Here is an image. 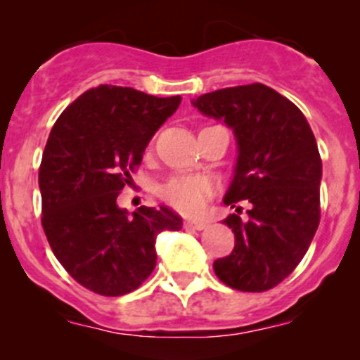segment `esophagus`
Returning <instances> with one entry per match:
<instances>
[{
  "label": "esophagus",
  "mask_w": 360,
  "mask_h": 360,
  "mask_svg": "<svg viewBox=\"0 0 360 360\" xmlns=\"http://www.w3.org/2000/svg\"><path fill=\"white\" fill-rule=\"evenodd\" d=\"M186 224L188 228H193V230H205L207 226H209V223L207 221H197V219H186Z\"/></svg>",
  "instance_id": "34e87169"
}]
</instances>
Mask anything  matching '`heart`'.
I'll use <instances>...</instances> for the list:
<instances>
[{
  "label": "heart",
  "instance_id": "b5f03b06",
  "mask_svg": "<svg viewBox=\"0 0 360 360\" xmlns=\"http://www.w3.org/2000/svg\"><path fill=\"white\" fill-rule=\"evenodd\" d=\"M212 193V183L202 176H177L163 188V198L179 212L197 216L203 212Z\"/></svg>",
  "mask_w": 360,
  "mask_h": 360
}]
</instances>
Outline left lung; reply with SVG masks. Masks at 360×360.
<instances>
[{"instance_id":"1","label":"left lung","mask_w":360,"mask_h":360,"mask_svg":"<svg viewBox=\"0 0 360 360\" xmlns=\"http://www.w3.org/2000/svg\"><path fill=\"white\" fill-rule=\"evenodd\" d=\"M191 104L233 130L238 157L223 202L250 203L245 219L237 207L223 221L235 248L214 261V271L238 291H268L300 264L321 221L317 141L300 108L263 83L203 94Z\"/></svg>"}]
</instances>
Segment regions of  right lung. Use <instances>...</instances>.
<instances>
[{
	"label": "right lung",
	"instance_id": "right-lung-1",
	"mask_svg": "<svg viewBox=\"0 0 360 360\" xmlns=\"http://www.w3.org/2000/svg\"><path fill=\"white\" fill-rule=\"evenodd\" d=\"M179 104V96L99 85L52 127L38 176L41 224L59 263L83 288L103 296L132 292L155 270L158 233L183 228L165 205L129 214L116 203L151 137Z\"/></svg>",
	"mask_w": 360,
	"mask_h": 360
}]
</instances>
